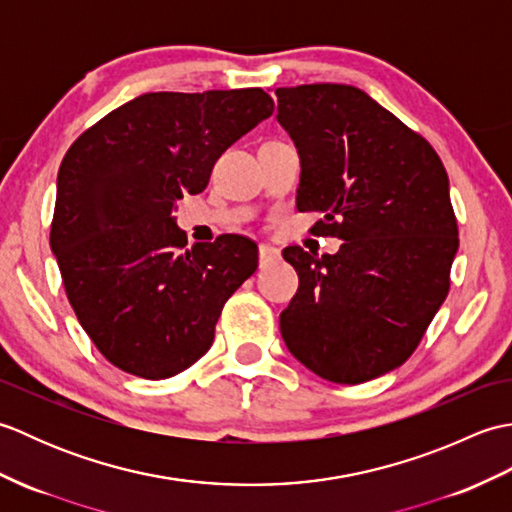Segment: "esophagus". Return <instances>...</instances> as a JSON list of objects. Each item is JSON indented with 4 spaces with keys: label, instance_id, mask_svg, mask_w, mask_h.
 <instances>
[{
    "label": "esophagus",
    "instance_id": "34e87169",
    "mask_svg": "<svg viewBox=\"0 0 512 512\" xmlns=\"http://www.w3.org/2000/svg\"><path fill=\"white\" fill-rule=\"evenodd\" d=\"M279 259H281V253L275 246H268V244L259 246V266H262V268L279 262Z\"/></svg>",
    "mask_w": 512,
    "mask_h": 512
}]
</instances>
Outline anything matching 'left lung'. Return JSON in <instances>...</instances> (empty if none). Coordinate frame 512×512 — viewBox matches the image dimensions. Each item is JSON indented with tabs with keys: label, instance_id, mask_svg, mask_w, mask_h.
I'll list each match as a JSON object with an SVG mask.
<instances>
[{
	"label": "left lung",
	"instance_id": "1",
	"mask_svg": "<svg viewBox=\"0 0 512 512\" xmlns=\"http://www.w3.org/2000/svg\"><path fill=\"white\" fill-rule=\"evenodd\" d=\"M277 121L301 162L299 211L339 253L284 248L299 290L279 314L288 352L310 372L358 385L400 367L449 292L458 222L442 160L354 85L277 88Z\"/></svg>",
	"mask_w": 512,
	"mask_h": 512
}]
</instances>
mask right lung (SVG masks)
Masks as SVG:
<instances>
[{"label":"right lung","mask_w":512,"mask_h":512,"mask_svg":"<svg viewBox=\"0 0 512 512\" xmlns=\"http://www.w3.org/2000/svg\"><path fill=\"white\" fill-rule=\"evenodd\" d=\"M273 107L259 88L149 92L65 154L50 248L76 319L123 372L160 380L191 367L213 345L226 299L257 270V246L242 235L187 248L173 211Z\"/></svg>","instance_id":"add662e5"}]
</instances>
